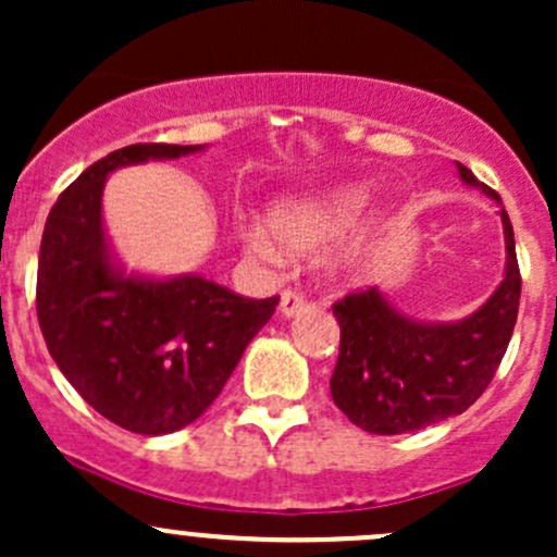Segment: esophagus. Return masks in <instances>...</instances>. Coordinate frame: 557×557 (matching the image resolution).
I'll list each match as a JSON object with an SVG mask.
<instances>
[{
	"mask_svg": "<svg viewBox=\"0 0 557 557\" xmlns=\"http://www.w3.org/2000/svg\"><path fill=\"white\" fill-rule=\"evenodd\" d=\"M306 306H309V300H306L304 293L296 290V287H287V290H283V298H280V311H283L285 317L298 314V311H304Z\"/></svg>",
	"mask_w": 557,
	"mask_h": 557,
	"instance_id": "esophagus-1",
	"label": "esophagus"
}]
</instances>
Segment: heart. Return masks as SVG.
Instances as JSON below:
<instances>
[{"instance_id": "b5f03b06", "label": "heart", "mask_w": 557, "mask_h": 557, "mask_svg": "<svg viewBox=\"0 0 557 557\" xmlns=\"http://www.w3.org/2000/svg\"><path fill=\"white\" fill-rule=\"evenodd\" d=\"M367 203V190L359 185H343L314 198H290L274 207L272 233L264 227H248L243 240L261 259H280V242L287 253H309L327 246L356 222Z\"/></svg>"}]
</instances>
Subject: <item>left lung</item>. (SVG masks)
Wrapping results in <instances>:
<instances>
[{
    "label": "left lung",
    "mask_w": 557,
    "mask_h": 557,
    "mask_svg": "<svg viewBox=\"0 0 557 557\" xmlns=\"http://www.w3.org/2000/svg\"><path fill=\"white\" fill-rule=\"evenodd\" d=\"M466 183L479 185L458 164ZM484 188V185H482ZM500 201L495 190L484 188ZM505 225V280L476 314L456 324H421L398 314L376 293L350 290L332 304L341 324V354L330 380L335 406L372 434H403L458 417L474 403L500 367L521 300V270L513 225Z\"/></svg>",
    "instance_id": "1"
}]
</instances>
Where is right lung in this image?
<instances>
[{
	"instance_id": "1",
	"label": "right lung",
	"mask_w": 557,
	"mask_h": 557,
	"mask_svg": "<svg viewBox=\"0 0 557 557\" xmlns=\"http://www.w3.org/2000/svg\"><path fill=\"white\" fill-rule=\"evenodd\" d=\"M198 149L133 144L94 162L57 198L38 251L36 314L49 354L88 406L136 434H168L201 417L280 304L203 277L123 280L110 267L107 172Z\"/></svg>"
}]
</instances>
